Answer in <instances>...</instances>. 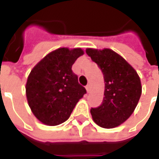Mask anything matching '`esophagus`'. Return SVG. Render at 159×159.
Returning a JSON list of instances; mask_svg holds the SVG:
<instances>
[{
    "label": "esophagus",
    "instance_id": "1",
    "mask_svg": "<svg viewBox=\"0 0 159 159\" xmlns=\"http://www.w3.org/2000/svg\"><path fill=\"white\" fill-rule=\"evenodd\" d=\"M86 90H87V92H90V90H91V87H90V84H88V85H87Z\"/></svg>",
    "mask_w": 159,
    "mask_h": 159
}]
</instances>
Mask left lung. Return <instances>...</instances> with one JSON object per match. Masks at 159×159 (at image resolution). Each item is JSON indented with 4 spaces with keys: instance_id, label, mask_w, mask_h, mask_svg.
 Masks as SVG:
<instances>
[{
    "instance_id": "left-lung-1",
    "label": "left lung",
    "mask_w": 159,
    "mask_h": 159,
    "mask_svg": "<svg viewBox=\"0 0 159 159\" xmlns=\"http://www.w3.org/2000/svg\"><path fill=\"white\" fill-rule=\"evenodd\" d=\"M86 52L103 73L105 93L102 104L91 108L94 123L112 129L125 122L133 113L141 95L137 72L123 57L109 48H87Z\"/></svg>"
}]
</instances>
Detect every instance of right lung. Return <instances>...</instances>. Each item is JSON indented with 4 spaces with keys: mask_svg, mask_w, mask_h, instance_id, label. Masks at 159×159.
<instances>
[{
    "mask_svg": "<svg viewBox=\"0 0 159 159\" xmlns=\"http://www.w3.org/2000/svg\"><path fill=\"white\" fill-rule=\"evenodd\" d=\"M83 54L81 48H61L36 65L26 83V97L33 114L42 123L55 126L66 122L87 93L71 67Z\"/></svg>",
    "mask_w": 159,
    "mask_h": 159,
    "instance_id": "right-lung-1",
    "label": "right lung"
}]
</instances>
